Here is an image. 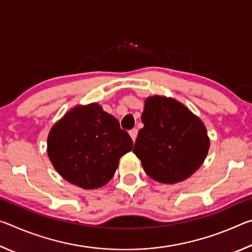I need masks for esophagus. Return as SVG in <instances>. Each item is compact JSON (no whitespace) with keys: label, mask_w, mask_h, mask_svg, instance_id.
Listing matches in <instances>:
<instances>
[{"label":"esophagus","mask_w":252,"mask_h":252,"mask_svg":"<svg viewBox=\"0 0 252 252\" xmlns=\"http://www.w3.org/2000/svg\"><path fill=\"white\" fill-rule=\"evenodd\" d=\"M129 134H130V136H131V139H132V141H135L136 140V136H138V130L136 129H132L130 132H129Z\"/></svg>","instance_id":"1"}]
</instances>
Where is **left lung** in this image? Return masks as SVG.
Instances as JSON below:
<instances>
[{
  "label": "left lung",
  "instance_id": "8db88e82",
  "mask_svg": "<svg viewBox=\"0 0 252 252\" xmlns=\"http://www.w3.org/2000/svg\"><path fill=\"white\" fill-rule=\"evenodd\" d=\"M141 121L133 152L151 179L174 185L201 167L210 139L201 119L185 104L164 95L148 96Z\"/></svg>",
  "mask_w": 252,
  "mask_h": 252
}]
</instances>
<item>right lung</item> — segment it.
<instances>
[{
  "mask_svg": "<svg viewBox=\"0 0 252 252\" xmlns=\"http://www.w3.org/2000/svg\"><path fill=\"white\" fill-rule=\"evenodd\" d=\"M132 147L127 132L99 103L75 105L48 135V156L54 169L67 182L85 190L106 185L120 158Z\"/></svg>",
  "mask_w": 252,
  "mask_h": 252,
  "instance_id": "obj_1",
  "label": "right lung"
}]
</instances>
